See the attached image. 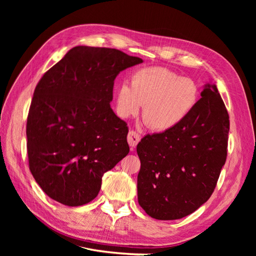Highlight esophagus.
Returning a JSON list of instances; mask_svg holds the SVG:
<instances>
[{"mask_svg": "<svg viewBox=\"0 0 256 256\" xmlns=\"http://www.w3.org/2000/svg\"><path fill=\"white\" fill-rule=\"evenodd\" d=\"M127 140H128L129 145L132 147V148H134V147L138 145V143L140 142L141 136L138 134L136 130H130L128 134V136H127Z\"/></svg>", "mask_w": 256, "mask_h": 256, "instance_id": "34e87169", "label": "esophagus"}]
</instances>
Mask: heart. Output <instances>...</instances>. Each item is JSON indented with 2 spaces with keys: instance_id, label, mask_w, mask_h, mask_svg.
<instances>
[{
  "instance_id": "1",
  "label": "heart",
  "mask_w": 256,
  "mask_h": 256,
  "mask_svg": "<svg viewBox=\"0 0 256 256\" xmlns=\"http://www.w3.org/2000/svg\"><path fill=\"white\" fill-rule=\"evenodd\" d=\"M130 84L122 83L116 92L118 112L129 118L144 106V124L157 131L177 127L196 109L200 99L194 81L164 67L138 69L131 76Z\"/></svg>"
}]
</instances>
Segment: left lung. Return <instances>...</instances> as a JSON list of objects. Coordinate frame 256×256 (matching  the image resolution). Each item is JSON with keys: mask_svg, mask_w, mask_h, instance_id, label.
I'll list each match as a JSON object with an SVG mask.
<instances>
[{"mask_svg": "<svg viewBox=\"0 0 256 256\" xmlns=\"http://www.w3.org/2000/svg\"><path fill=\"white\" fill-rule=\"evenodd\" d=\"M196 109L177 127L136 146L138 200L150 216L176 220L210 198L228 156L230 116L216 85L205 84Z\"/></svg>", "mask_w": 256, "mask_h": 256, "instance_id": "left-lung-1", "label": "left lung"}]
</instances>
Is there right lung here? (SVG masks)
Returning a JSON list of instances; mask_svg holds the SVG:
<instances>
[{"label": "right lung", "instance_id": "obj_1", "mask_svg": "<svg viewBox=\"0 0 256 256\" xmlns=\"http://www.w3.org/2000/svg\"><path fill=\"white\" fill-rule=\"evenodd\" d=\"M118 49L78 46L36 85L26 122L30 171L67 206L94 200L104 174L129 152L127 122L110 106L114 80L142 63Z\"/></svg>", "mask_w": 256, "mask_h": 256}]
</instances>
